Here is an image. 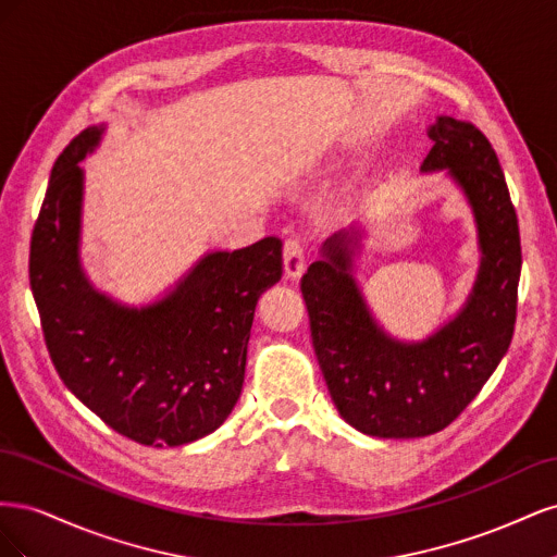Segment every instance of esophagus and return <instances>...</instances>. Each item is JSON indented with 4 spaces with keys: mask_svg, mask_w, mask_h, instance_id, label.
<instances>
[{
    "mask_svg": "<svg viewBox=\"0 0 557 557\" xmlns=\"http://www.w3.org/2000/svg\"><path fill=\"white\" fill-rule=\"evenodd\" d=\"M283 267H285V276L297 281L301 274H305L307 267V248L299 239H288L283 246Z\"/></svg>",
    "mask_w": 557,
    "mask_h": 557,
    "instance_id": "esophagus-1",
    "label": "esophagus"
}]
</instances>
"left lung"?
I'll list each match as a JSON object with an SVG mask.
<instances>
[{"label":"left lung","instance_id":"obj_1","mask_svg":"<svg viewBox=\"0 0 557 557\" xmlns=\"http://www.w3.org/2000/svg\"><path fill=\"white\" fill-rule=\"evenodd\" d=\"M420 172H444L476 223L481 262L462 309L420 342L381 327L356 278L364 227L332 234L301 276L311 339L327 391L350 428L379 440L444 430L507 356L520 278V234L499 160L483 134L440 115Z\"/></svg>","mask_w":557,"mask_h":557}]
</instances>
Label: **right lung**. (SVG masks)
I'll return each instance as SVG.
<instances>
[{
    "mask_svg": "<svg viewBox=\"0 0 557 557\" xmlns=\"http://www.w3.org/2000/svg\"><path fill=\"white\" fill-rule=\"evenodd\" d=\"M104 125L62 150L29 246V285L62 383L109 428L144 446H183L237 404L260 295L281 281V239L201 256L150 305L97 290L81 264L86 160Z\"/></svg>",
    "mask_w": 557,
    "mask_h": 557,
    "instance_id": "obj_1",
    "label": "right lung"
}]
</instances>
